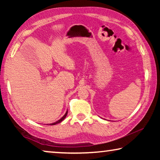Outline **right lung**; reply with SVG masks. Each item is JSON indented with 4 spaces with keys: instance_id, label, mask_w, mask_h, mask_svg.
I'll return each instance as SVG.
<instances>
[{
    "instance_id": "1",
    "label": "right lung",
    "mask_w": 160,
    "mask_h": 160,
    "mask_svg": "<svg viewBox=\"0 0 160 160\" xmlns=\"http://www.w3.org/2000/svg\"><path fill=\"white\" fill-rule=\"evenodd\" d=\"M67 114H68V110H67V112H66V113H65L64 114V116H63V117H62L61 118H60L59 119L58 121H56V122H54V123H50L49 125H56V124H57V123H61V121H63L65 118H66V116H67Z\"/></svg>"
}]
</instances>
